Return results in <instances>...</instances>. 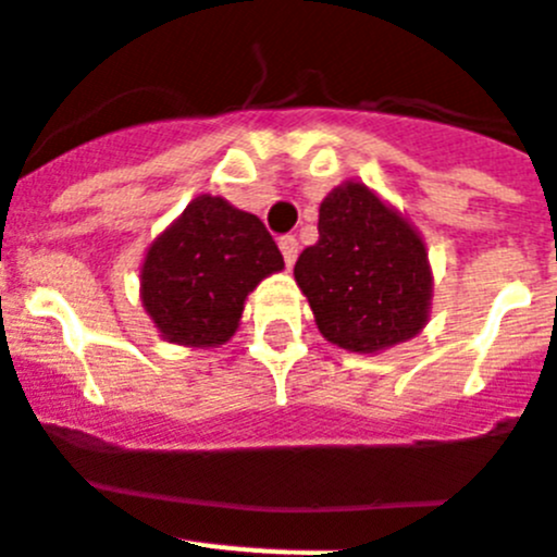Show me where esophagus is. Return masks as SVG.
I'll use <instances>...</instances> for the list:
<instances>
[{"mask_svg":"<svg viewBox=\"0 0 557 557\" xmlns=\"http://www.w3.org/2000/svg\"><path fill=\"white\" fill-rule=\"evenodd\" d=\"M280 251H283L285 265H288V269H292L294 260H297V255H299V244H297V238H294V235H285V238H280Z\"/></svg>","mask_w":557,"mask_h":557,"instance_id":"esophagus-1","label":"esophagus"}]
</instances>
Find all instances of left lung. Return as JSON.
Wrapping results in <instances>:
<instances>
[{
    "instance_id": "obj_1",
    "label": "left lung",
    "mask_w": 557,
    "mask_h": 557,
    "mask_svg": "<svg viewBox=\"0 0 557 557\" xmlns=\"http://www.w3.org/2000/svg\"><path fill=\"white\" fill-rule=\"evenodd\" d=\"M294 280L319 333L350 352L409 342L432 311L434 274L423 235L356 178L322 198L319 240L299 255Z\"/></svg>"
}]
</instances>
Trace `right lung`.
Instances as JSON below:
<instances>
[{"label":"right lung","mask_w":557,"mask_h":557,"mask_svg":"<svg viewBox=\"0 0 557 557\" xmlns=\"http://www.w3.org/2000/svg\"><path fill=\"white\" fill-rule=\"evenodd\" d=\"M283 269L258 215L205 193L145 249L139 299L164 342L210 350L235 336L260 280Z\"/></svg>","instance_id":"obj_1"}]
</instances>
